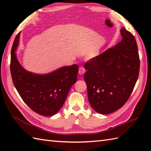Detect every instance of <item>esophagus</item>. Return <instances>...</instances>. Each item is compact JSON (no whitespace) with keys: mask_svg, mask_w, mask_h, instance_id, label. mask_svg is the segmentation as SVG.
Masks as SVG:
<instances>
[{"mask_svg":"<svg viewBox=\"0 0 151 151\" xmlns=\"http://www.w3.org/2000/svg\"><path fill=\"white\" fill-rule=\"evenodd\" d=\"M85 71H86V70H85V69L84 68V67H80V68H79L78 74H79V75H83V74H84V73H85Z\"/></svg>","mask_w":151,"mask_h":151,"instance_id":"1","label":"esophagus"}]
</instances>
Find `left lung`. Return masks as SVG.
<instances>
[{
  "label": "left lung",
  "mask_w": 151,
  "mask_h": 151,
  "mask_svg": "<svg viewBox=\"0 0 151 151\" xmlns=\"http://www.w3.org/2000/svg\"><path fill=\"white\" fill-rule=\"evenodd\" d=\"M121 34L119 43L84 64L89 102L102 114L112 113L126 103L139 76L140 60L135 37L124 28Z\"/></svg>",
  "instance_id": "left-lung-1"
}]
</instances>
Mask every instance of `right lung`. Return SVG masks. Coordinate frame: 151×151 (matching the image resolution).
<instances>
[{"instance_id": "obj_1", "label": "right lung", "mask_w": 151, "mask_h": 151, "mask_svg": "<svg viewBox=\"0 0 151 151\" xmlns=\"http://www.w3.org/2000/svg\"><path fill=\"white\" fill-rule=\"evenodd\" d=\"M20 32L11 51L10 72L13 82L22 101L34 111L43 116L56 114L65 102L71 86L77 81L78 66H65L47 75H36L22 68L15 51Z\"/></svg>"}]
</instances>
